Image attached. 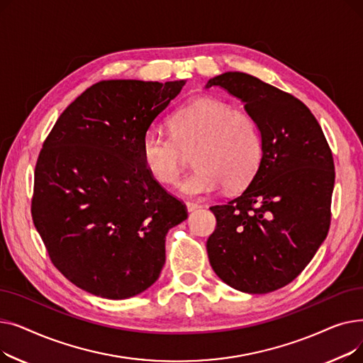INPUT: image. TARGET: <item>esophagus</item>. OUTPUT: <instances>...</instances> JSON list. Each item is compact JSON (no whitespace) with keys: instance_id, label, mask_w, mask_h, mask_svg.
Here are the masks:
<instances>
[{"instance_id":"esophagus-1","label":"esophagus","mask_w":363,"mask_h":363,"mask_svg":"<svg viewBox=\"0 0 363 363\" xmlns=\"http://www.w3.org/2000/svg\"><path fill=\"white\" fill-rule=\"evenodd\" d=\"M185 206H186V211H188V212H194V211H197V208L201 207V204L194 203V201H186Z\"/></svg>"}]
</instances>
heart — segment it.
Listing matches in <instances>:
<instances>
[{
	"label": "heart",
	"mask_w": 363,
	"mask_h": 363,
	"mask_svg": "<svg viewBox=\"0 0 363 363\" xmlns=\"http://www.w3.org/2000/svg\"><path fill=\"white\" fill-rule=\"evenodd\" d=\"M172 135L147 132L141 159L148 174L163 185L178 184L184 151H193L196 169L182 184L189 197L212 194L225 184L235 189L249 184L262 163L263 140L256 121L219 99L204 97L179 108L170 119Z\"/></svg>",
	"instance_id": "heart-1"
}]
</instances>
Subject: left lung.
<instances>
[{"instance_id":"8db88e82","label":"left lung","mask_w":363,"mask_h":363,"mask_svg":"<svg viewBox=\"0 0 363 363\" xmlns=\"http://www.w3.org/2000/svg\"><path fill=\"white\" fill-rule=\"evenodd\" d=\"M211 86L244 103L260 129L263 157L238 197L211 207L208 260L230 287L271 293L297 278L327 238L333 152L312 111L291 94L242 72L215 76Z\"/></svg>"}]
</instances>
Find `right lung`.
<instances>
[{"mask_svg":"<svg viewBox=\"0 0 363 363\" xmlns=\"http://www.w3.org/2000/svg\"><path fill=\"white\" fill-rule=\"evenodd\" d=\"M185 81H101L57 119L35 166L32 219L52 264L76 287L121 300L155 284L166 234L186 207L141 159L150 125Z\"/></svg>","mask_w":363,"mask_h":363,"instance_id":"1","label":"right lung"}]
</instances>
